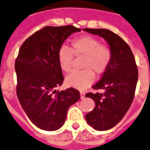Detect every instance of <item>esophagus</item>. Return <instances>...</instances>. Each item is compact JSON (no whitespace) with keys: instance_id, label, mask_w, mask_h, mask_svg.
Wrapping results in <instances>:
<instances>
[{"instance_id":"esophagus-1","label":"esophagus","mask_w":150,"mask_h":150,"mask_svg":"<svg viewBox=\"0 0 150 150\" xmlns=\"http://www.w3.org/2000/svg\"><path fill=\"white\" fill-rule=\"evenodd\" d=\"M80 94H81V99H84V98H85V93H84V92L81 91V93H80Z\"/></svg>"}]
</instances>
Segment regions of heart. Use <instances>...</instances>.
<instances>
[{
  "label": "heart",
  "mask_w": 150,
  "mask_h": 150,
  "mask_svg": "<svg viewBox=\"0 0 150 150\" xmlns=\"http://www.w3.org/2000/svg\"><path fill=\"white\" fill-rule=\"evenodd\" d=\"M74 55L76 57H83L82 71H75L68 75L66 83L69 87L83 90L93 83V73L101 74L105 71L111 59V50L108 45L101 44L95 37L85 35L73 40L70 50L62 46L58 51V62L61 69L69 73L72 69Z\"/></svg>",
  "instance_id": "obj_1"
}]
</instances>
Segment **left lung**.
<instances>
[{"mask_svg":"<svg viewBox=\"0 0 150 150\" xmlns=\"http://www.w3.org/2000/svg\"><path fill=\"white\" fill-rule=\"evenodd\" d=\"M99 35L108 43L111 62L94 90L104 93H87L85 97L95 102L94 110L86 115L87 122L95 130L105 131L115 126L125 115L133 100L138 81V68L129 45L115 33L105 28H83Z\"/></svg>","mask_w":150,"mask_h":150,"instance_id":"left-lung-1","label":"left lung"}]
</instances>
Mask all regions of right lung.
<instances>
[{"label": "right lung", "instance_id": "1", "mask_svg": "<svg viewBox=\"0 0 150 150\" xmlns=\"http://www.w3.org/2000/svg\"><path fill=\"white\" fill-rule=\"evenodd\" d=\"M81 31L73 25L46 26L24 42L14 68L17 96L31 122L45 131L63 126L69 108L80 99L73 87L59 91L64 80L58 51L66 39Z\"/></svg>", "mask_w": 150, "mask_h": 150}]
</instances>
